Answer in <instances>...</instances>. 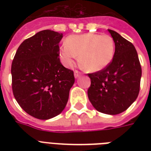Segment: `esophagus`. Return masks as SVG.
<instances>
[{"label":"esophagus","instance_id":"obj_1","mask_svg":"<svg viewBox=\"0 0 151 151\" xmlns=\"http://www.w3.org/2000/svg\"><path fill=\"white\" fill-rule=\"evenodd\" d=\"M80 75H81V73L79 72V71L78 70L74 71V77H75V78H78Z\"/></svg>","mask_w":151,"mask_h":151}]
</instances>
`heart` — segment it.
I'll use <instances>...</instances> for the list:
<instances>
[{
  "label": "heart",
  "mask_w": 151,
  "mask_h": 151,
  "mask_svg": "<svg viewBox=\"0 0 151 151\" xmlns=\"http://www.w3.org/2000/svg\"><path fill=\"white\" fill-rule=\"evenodd\" d=\"M115 44L112 37L95 33L73 34L59 48L62 63L71 66L79 55V63L88 72H98L107 67L114 59Z\"/></svg>",
  "instance_id": "b5f03b06"
}]
</instances>
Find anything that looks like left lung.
<instances>
[{"mask_svg": "<svg viewBox=\"0 0 151 151\" xmlns=\"http://www.w3.org/2000/svg\"><path fill=\"white\" fill-rule=\"evenodd\" d=\"M108 31L114 41V59L105 69L88 73V96L99 112L116 115L126 110L138 96L142 70L133 45L117 32Z\"/></svg>", "mask_w": 151, "mask_h": 151, "instance_id": "obj_1", "label": "left lung"}]
</instances>
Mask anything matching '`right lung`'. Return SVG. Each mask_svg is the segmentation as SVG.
<instances>
[{
	"label": "right lung",
	"instance_id": "add662e5",
	"mask_svg": "<svg viewBox=\"0 0 151 151\" xmlns=\"http://www.w3.org/2000/svg\"><path fill=\"white\" fill-rule=\"evenodd\" d=\"M63 34L45 29L26 39L12 63V91L17 103L32 117L48 120L66 107L74 83L73 70L59 60Z\"/></svg>",
	"mask_w": 151,
	"mask_h": 151
}]
</instances>
